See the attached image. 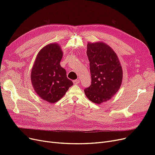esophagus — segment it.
Segmentation results:
<instances>
[{"instance_id": "34e87169", "label": "esophagus", "mask_w": 155, "mask_h": 155, "mask_svg": "<svg viewBox=\"0 0 155 155\" xmlns=\"http://www.w3.org/2000/svg\"><path fill=\"white\" fill-rule=\"evenodd\" d=\"M73 84H74L77 85V84H80V80H79V79L75 80H73Z\"/></svg>"}]
</instances>
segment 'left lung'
Segmentation results:
<instances>
[{"label":"left lung","instance_id":"obj_1","mask_svg":"<svg viewBox=\"0 0 155 155\" xmlns=\"http://www.w3.org/2000/svg\"><path fill=\"white\" fill-rule=\"evenodd\" d=\"M87 54L92 82L84 92L89 100L99 104L110 99L119 91L123 70L116 53L104 43H88Z\"/></svg>","mask_w":155,"mask_h":155}]
</instances>
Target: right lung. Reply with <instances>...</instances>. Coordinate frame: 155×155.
Wrapping results in <instances>:
<instances>
[{
  "label": "right lung",
  "mask_w": 155,
  "mask_h": 155,
  "mask_svg": "<svg viewBox=\"0 0 155 155\" xmlns=\"http://www.w3.org/2000/svg\"><path fill=\"white\" fill-rule=\"evenodd\" d=\"M63 53L58 44H50L38 53L31 70V78L36 94L50 103L58 101L73 85L60 66Z\"/></svg>",
  "instance_id": "1"
}]
</instances>
